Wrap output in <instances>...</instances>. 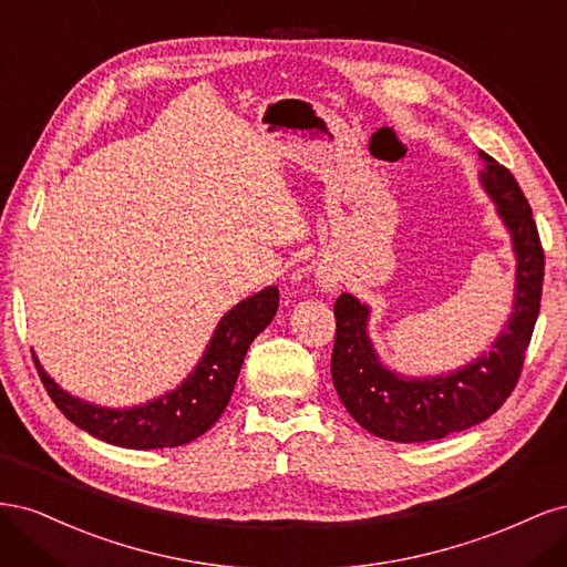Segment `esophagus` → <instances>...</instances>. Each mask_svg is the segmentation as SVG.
<instances>
[{"instance_id": "obj_1", "label": "esophagus", "mask_w": 567, "mask_h": 567, "mask_svg": "<svg viewBox=\"0 0 567 567\" xmlns=\"http://www.w3.org/2000/svg\"><path fill=\"white\" fill-rule=\"evenodd\" d=\"M319 284H321L323 288H333V286L338 284L336 271H331V269H321V271H319Z\"/></svg>"}]
</instances>
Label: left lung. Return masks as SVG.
<instances>
[{"label":"left lung","mask_w":567,"mask_h":567,"mask_svg":"<svg viewBox=\"0 0 567 567\" xmlns=\"http://www.w3.org/2000/svg\"><path fill=\"white\" fill-rule=\"evenodd\" d=\"M480 173L496 210L513 234L518 255V290L506 331L471 367L427 381H404L388 371L367 338L369 310L342 293L336 305V340L331 375L340 402L369 433L392 442H427L483 423L516 390L539 317L544 284V248L532 208L511 169L480 153Z\"/></svg>","instance_id":"8db88e82"}]
</instances>
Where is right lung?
<instances>
[{
    "label": "right lung",
    "mask_w": 567,
    "mask_h": 567,
    "mask_svg": "<svg viewBox=\"0 0 567 567\" xmlns=\"http://www.w3.org/2000/svg\"><path fill=\"white\" fill-rule=\"evenodd\" d=\"M279 310V290L265 288L260 293L238 302L219 321L208 352L196 371L169 394L134 409H101L80 402L63 392L42 371L35 357L40 379L61 414L82 431L109 444L127 450H161L200 437L221 416L229 404L238 371L255 336Z\"/></svg>",
    "instance_id": "right-lung-1"
}]
</instances>
